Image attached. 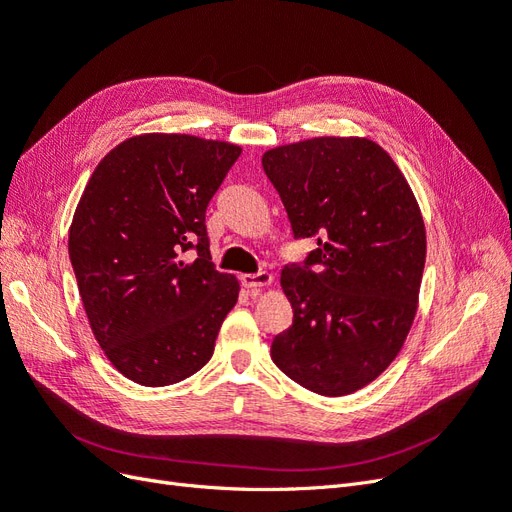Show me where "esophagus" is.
Segmentation results:
<instances>
[{
	"mask_svg": "<svg viewBox=\"0 0 512 512\" xmlns=\"http://www.w3.org/2000/svg\"><path fill=\"white\" fill-rule=\"evenodd\" d=\"M242 285L251 291H257L261 287H268L274 283V276L268 272H257V274H242Z\"/></svg>",
	"mask_w": 512,
	"mask_h": 512,
	"instance_id": "obj_1",
	"label": "esophagus"
}]
</instances>
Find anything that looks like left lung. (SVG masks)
Segmentation results:
<instances>
[{
	"mask_svg": "<svg viewBox=\"0 0 512 512\" xmlns=\"http://www.w3.org/2000/svg\"><path fill=\"white\" fill-rule=\"evenodd\" d=\"M261 163L293 236H317L304 266L280 274L293 325L270 355L304 389L349 395L389 368L415 321L427 246L417 197L368 138L283 144Z\"/></svg>",
	"mask_w": 512,
	"mask_h": 512,
	"instance_id": "left-lung-1",
	"label": "left lung"
}]
</instances>
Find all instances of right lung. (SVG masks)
<instances>
[{
	"label": "right lung",
	"instance_id": "right-lung-1",
	"mask_svg": "<svg viewBox=\"0 0 512 512\" xmlns=\"http://www.w3.org/2000/svg\"><path fill=\"white\" fill-rule=\"evenodd\" d=\"M240 153L232 142L140 134L97 163L80 195L68 240L80 300L129 381L174 385L212 357L240 283L214 270L204 221Z\"/></svg>",
	"mask_w": 512,
	"mask_h": 512
}]
</instances>
